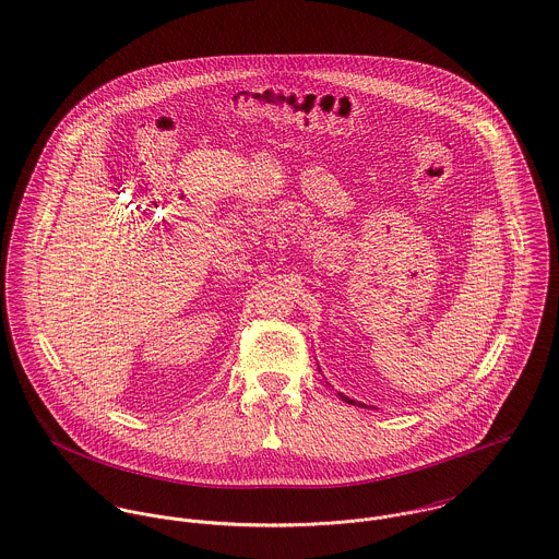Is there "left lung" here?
I'll return each mask as SVG.
<instances>
[{"label":"left lung","mask_w":559,"mask_h":559,"mask_svg":"<svg viewBox=\"0 0 559 559\" xmlns=\"http://www.w3.org/2000/svg\"><path fill=\"white\" fill-rule=\"evenodd\" d=\"M338 396H341V399H343V401H347V403H349V405H360V407H369V405H362V403H356V401H354V399H349V396H345V394H341V392H338Z\"/></svg>","instance_id":"1"}]
</instances>
